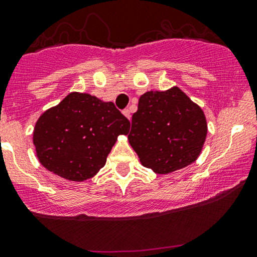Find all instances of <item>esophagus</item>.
<instances>
[{
  "instance_id": "34e87169",
  "label": "esophagus",
  "mask_w": 257,
  "mask_h": 257,
  "mask_svg": "<svg viewBox=\"0 0 257 257\" xmlns=\"http://www.w3.org/2000/svg\"><path fill=\"white\" fill-rule=\"evenodd\" d=\"M122 112H123V115H125L126 117L131 118V112H130V109H125Z\"/></svg>"
}]
</instances>
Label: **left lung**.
I'll return each mask as SVG.
<instances>
[{
	"instance_id": "8db88e82",
	"label": "left lung",
	"mask_w": 257,
	"mask_h": 257,
	"mask_svg": "<svg viewBox=\"0 0 257 257\" xmlns=\"http://www.w3.org/2000/svg\"><path fill=\"white\" fill-rule=\"evenodd\" d=\"M207 135L206 117L178 87L141 95L128 142L143 167L169 174L194 163Z\"/></svg>"
}]
</instances>
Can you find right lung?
<instances>
[{"mask_svg":"<svg viewBox=\"0 0 257 257\" xmlns=\"http://www.w3.org/2000/svg\"><path fill=\"white\" fill-rule=\"evenodd\" d=\"M130 121L114 105L87 93H71L35 123L33 142L44 167L61 178L83 181L105 165Z\"/></svg>","mask_w":257,"mask_h":257,"instance_id":"add662e5","label":"right lung"}]
</instances>
